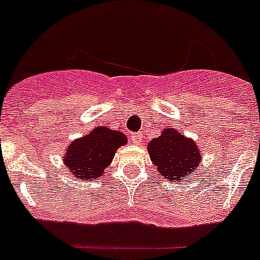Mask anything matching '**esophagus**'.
<instances>
[{
	"label": "esophagus",
	"instance_id": "obj_1",
	"mask_svg": "<svg viewBox=\"0 0 260 260\" xmlns=\"http://www.w3.org/2000/svg\"><path fill=\"white\" fill-rule=\"evenodd\" d=\"M142 141H143V139H142V133H134V134H132V142H133V143L139 144Z\"/></svg>",
	"mask_w": 260,
	"mask_h": 260
}]
</instances>
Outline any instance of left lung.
<instances>
[{
    "instance_id": "8db88e82",
    "label": "left lung",
    "mask_w": 260,
    "mask_h": 260,
    "mask_svg": "<svg viewBox=\"0 0 260 260\" xmlns=\"http://www.w3.org/2000/svg\"><path fill=\"white\" fill-rule=\"evenodd\" d=\"M148 152L158 172L167 180L180 181L191 176L201 161V151L191 139L167 128L161 135L150 142Z\"/></svg>"
}]
</instances>
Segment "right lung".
Segmentation results:
<instances>
[{"mask_svg": "<svg viewBox=\"0 0 260 260\" xmlns=\"http://www.w3.org/2000/svg\"><path fill=\"white\" fill-rule=\"evenodd\" d=\"M126 141L121 132L99 126L69 146L63 162L73 176L84 182L95 180L109 167L116 151Z\"/></svg>", "mask_w": 260, "mask_h": 260, "instance_id": "right-lung-1", "label": "right lung"}]
</instances>
